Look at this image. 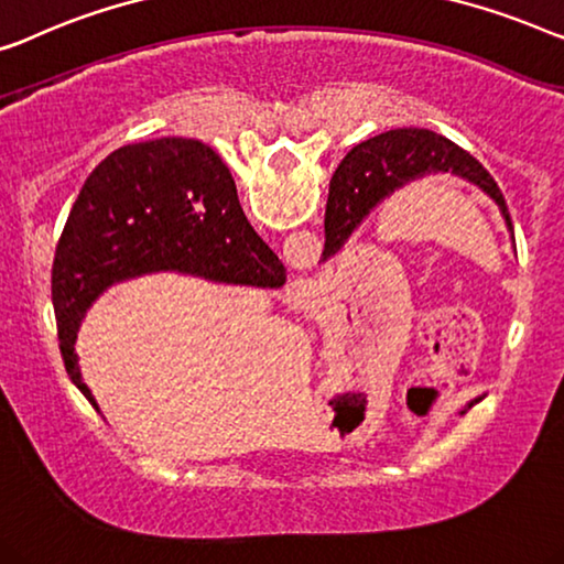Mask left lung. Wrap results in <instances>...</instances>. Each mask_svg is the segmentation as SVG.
Masks as SVG:
<instances>
[{
  "label": "left lung",
  "mask_w": 564,
  "mask_h": 564,
  "mask_svg": "<svg viewBox=\"0 0 564 564\" xmlns=\"http://www.w3.org/2000/svg\"><path fill=\"white\" fill-rule=\"evenodd\" d=\"M432 173H453L455 177H463V181L480 187L486 195H491L496 206L501 208V216L513 239L509 208H506L499 185L486 173V167L473 154L460 150L458 144L445 140L443 134L430 132V129L404 127L389 129V132L356 144L340 160L338 170L333 173L328 208H325L323 259L340 251L348 236L361 226L364 218L383 198H389L391 193L406 183L420 181V177ZM476 402L478 399H473L468 406Z\"/></svg>",
  "instance_id": "obj_1"
}]
</instances>
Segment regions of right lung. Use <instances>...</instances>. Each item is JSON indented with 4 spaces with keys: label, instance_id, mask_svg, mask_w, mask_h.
<instances>
[{
    "label": "right lung",
    "instance_id": "add662e5",
    "mask_svg": "<svg viewBox=\"0 0 564 564\" xmlns=\"http://www.w3.org/2000/svg\"><path fill=\"white\" fill-rule=\"evenodd\" d=\"M152 272L274 290L288 280L243 216L224 160L198 140L162 137L111 152L86 177L55 247L61 356L96 412L76 356L80 321L111 284Z\"/></svg>",
    "mask_w": 564,
    "mask_h": 564
}]
</instances>
